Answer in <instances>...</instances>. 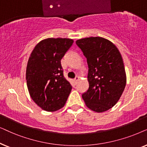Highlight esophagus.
<instances>
[{
	"instance_id": "1",
	"label": "esophagus",
	"mask_w": 147,
	"mask_h": 147,
	"mask_svg": "<svg viewBox=\"0 0 147 147\" xmlns=\"http://www.w3.org/2000/svg\"><path fill=\"white\" fill-rule=\"evenodd\" d=\"M79 80V78L78 77H76L75 78V79H74V82H75V83L77 84Z\"/></svg>"
}]
</instances>
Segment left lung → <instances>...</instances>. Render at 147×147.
Here are the masks:
<instances>
[{
  "label": "left lung",
  "mask_w": 147,
  "mask_h": 147,
  "mask_svg": "<svg viewBox=\"0 0 147 147\" xmlns=\"http://www.w3.org/2000/svg\"><path fill=\"white\" fill-rule=\"evenodd\" d=\"M87 58L89 89L82 95L85 104L95 112H103L116 105L124 91L126 76L116 46L107 39L90 37L76 41Z\"/></svg>",
  "instance_id": "8db88e82"
}]
</instances>
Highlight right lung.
<instances>
[{
	"instance_id": "obj_1",
	"label": "right lung",
	"mask_w": 147,
	"mask_h": 147,
	"mask_svg": "<svg viewBox=\"0 0 147 147\" xmlns=\"http://www.w3.org/2000/svg\"><path fill=\"white\" fill-rule=\"evenodd\" d=\"M74 41L48 38L39 42L29 56L27 85L31 99L42 109L54 111L65 104L72 86L64 77L60 60Z\"/></svg>"
}]
</instances>
